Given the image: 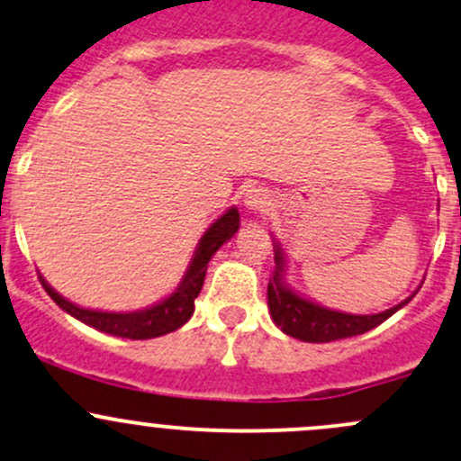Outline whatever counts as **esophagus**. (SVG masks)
I'll return each instance as SVG.
<instances>
[{
  "label": "esophagus",
  "mask_w": 461,
  "mask_h": 461,
  "mask_svg": "<svg viewBox=\"0 0 461 461\" xmlns=\"http://www.w3.org/2000/svg\"><path fill=\"white\" fill-rule=\"evenodd\" d=\"M245 207L251 212H265L274 203V194L267 187H251L245 192Z\"/></svg>",
  "instance_id": "esophagus-1"
}]
</instances>
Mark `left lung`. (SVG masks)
I'll use <instances>...</instances> for the list:
<instances>
[{
    "label": "left lung",
    "instance_id": "obj_1",
    "mask_svg": "<svg viewBox=\"0 0 461 461\" xmlns=\"http://www.w3.org/2000/svg\"><path fill=\"white\" fill-rule=\"evenodd\" d=\"M274 251L276 271L267 287L271 320L276 322V327H280V331H285L292 338H298L303 342H333L371 331L373 327H377L386 318L393 316L397 309L404 307L418 294L415 292L411 298L402 300L395 307L386 309L382 313H371V316H353V313L333 312V309H327L322 304L303 298V295L295 294L285 283V256L278 243L274 245Z\"/></svg>",
    "mask_w": 461,
    "mask_h": 461
}]
</instances>
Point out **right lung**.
Here are the masks:
<instances>
[{
    "instance_id": "1",
    "label": "right lung",
    "mask_w": 461,
    "mask_h": 461,
    "mask_svg": "<svg viewBox=\"0 0 461 461\" xmlns=\"http://www.w3.org/2000/svg\"><path fill=\"white\" fill-rule=\"evenodd\" d=\"M240 225V214L236 207H230L221 218H216V222H212L210 230L203 234V239L198 240L196 251H194V258L187 267L185 276H183L181 285L174 289V294H169L166 300L152 304V307L141 309V312H130V313H113V312H95V309H84L72 304L70 300H66L64 295H59L46 280L39 276L43 289L48 295L64 309L66 313H70L72 318L81 320L88 327L99 329V331L110 333V336L119 338H130V340H149V338L166 336L169 331H176L178 327L187 322L194 313V300L201 294L203 280H205L207 263L212 260V256L221 249L222 243L231 239V236L239 231Z\"/></svg>"
}]
</instances>
